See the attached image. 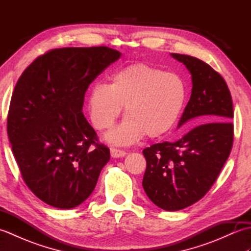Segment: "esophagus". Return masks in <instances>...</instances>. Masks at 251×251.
<instances>
[{"mask_svg":"<svg viewBox=\"0 0 251 251\" xmlns=\"http://www.w3.org/2000/svg\"><path fill=\"white\" fill-rule=\"evenodd\" d=\"M110 152H111V156L117 158V157H123L126 155V152L120 150V149H116V148H110Z\"/></svg>","mask_w":251,"mask_h":251,"instance_id":"34e87169","label":"esophagus"}]
</instances>
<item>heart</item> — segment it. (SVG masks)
Here are the masks:
<instances>
[{
  "label": "heart",
  "instance_id": "heart-1",
  "mask_svg": "<svg viewBox=\"0 0 251 251\" xmlns=\"http://www.w3.org/2000/svg\"><path fill=\"white\" fill-rule=\"evenodd\" d=\"M186 98L185 85L175 73L134 63L121 69L109 85L96 84L87 96V111L98 130L110 129L124 106L125 120L106 140L130 145L146 135L151 139L169 134L177 124Z\"/></svg>",
  "mask_w": 251,
  "mask_h": 251
}]
</instances>
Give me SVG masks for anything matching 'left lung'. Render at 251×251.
<instances>
[{
    "instance_id": "8db88e82",
    "label": "left lung",
    "mask_w": 251,
    "mask_h": 251,
    "mask_svg": "<svg viewBox=\"0 0 251 251\" xmlns=\"http://www.w3.org/2000/svg\"><path fill=\"white\" fill-rule=\"evenodd\" d=\"M191 73L192 94L178 127L192 119L201 122L176 142L156 143L143 150L147 169L142 186L164 210L193 205L215 183L233 146V102L227 85L206 62L172 54Z\"/></svg>"
}]
</instances>
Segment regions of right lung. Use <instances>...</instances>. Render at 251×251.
Listing matches in <instances>:
<instances>
[{"mask_svg": "<svg viewBox=\"0 0 251 251\" xmlns=\"http://www.w3.org/2000/svg\"><path fill=\"white\" fill-rule=\"evenodd\" d=\"M122 54L105 46L65 47L37 57L10 100L7 134L28 188L60 209L93 193L110 150L82 112L94 79Z\"/></svg>", "mask_w": 251, "mask_h": 251, "instance_id": "right-lung-1", "label": "right lung"}]
</instances>
